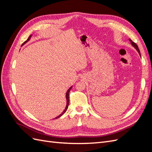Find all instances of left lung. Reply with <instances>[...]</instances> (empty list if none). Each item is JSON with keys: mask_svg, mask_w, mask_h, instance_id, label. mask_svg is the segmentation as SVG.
Returning <instances> with one entry per match:
<instances>
[{"mask_svg": "<svg viewBox=\"0 0 152 152\" xmlns=\"http://www.w3.org/2000/svg\"><path fill=\"white\" fill-rule=\"evenodd\" d=\"M129 40L130 41V42H131V44L132 45V47H134L136 49V50H137V52H138V53H139V54H140V56H141V54H140V49H139V48H138V47H137V45H136V44H135L134 42H132V41L129 39Z\"/></svg>", "mask_w": 152, "mask_h": 152, "instance_id": "obj_1", "label": "left lung"}]
</instances>
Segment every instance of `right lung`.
I'll return each mask as SVG.
<instances>
[{
  "mask_svg": "<svg viewBox=\"0 0 152 152\" xmlns=\"http://www.w3.org/2000/svg\"><path fill=\"white\" fill-rule=\"evenodd\" d=\"M31 36H32V34L31 35H30V36H29V37H28V39H27L25 42L23 44V45H24L25 44H26L27 42H28V41H29L30 40V38L31 37ZM72 88V86L70 87V88H69L68 89V91H66V107H65V110H63V112L60 114V115H59L58 116V117H55L54 118H53V119H56V118H59V117H60L61 116H62L65 113V112L66 111V110L68 109V104H69V93H70V91L71 90V89Z\"/></svg>",
  "mask_w": 152,
  "mask_h": 152,
  "instance_id": "obj_1",
  "label": "right lung"
}]
</instances>
